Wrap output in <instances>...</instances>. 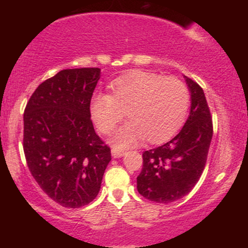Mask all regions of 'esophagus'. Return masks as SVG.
Listing matches in <instances>:
<instances>
[{
    "instance_id": "obj_1",
    "label": "esophagus",
    "mask_w": 248,
    "mask_h": 248,
    "mask_svg": "<svg viewBox=\"0 0 248 248\" xmlns=\"http://www.w3.org/2000/svg\"><path fill=\"white\" fill-rule=\"evenodd\" d=\"M112 155H113V157L118 158V157H121V156H124V152H121V150H116V149H112Z\"/></svg>"
}]
</instances>
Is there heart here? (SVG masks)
<instances>
[{
	"mask_svg": "<svg viewBox=\"0 0 248 248\" xmlns=\"http://www.w3.org/2000/svg\"><path fill=\"white\" fill-rule=\"evenodd\" d=\"M112 94L96 93L91 100V115L104 134L114 130L124 112L129 122L113 136L118 148L133 146L146 138L149 143L171 139L186 120L190 93L175 77L135 70L110 84Z\"/></svg>",
	"mask_w": 248,
	"mask_h": 248,
	"instance_id": "b5f03b06",
	"label": "heart"
}]
</instances>
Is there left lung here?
<instances>
[{"instance_id":"8db88e82","label":"left lung","mask_w":248,"mask_h":248,"mask_svg":"<svg viewBox=\"0 0 248 248\" xmlns=\"http://www.w3.org/2000/svg\"><path fill=\"white\" fill-rule=\"evenodd\" d=\"M191 109L183 128L163 146L142 154L138 191L155 203L168 204L186 196L197 184L207 160L213 126L204 91L186 77Z\"/></svg>"}]
</instances>
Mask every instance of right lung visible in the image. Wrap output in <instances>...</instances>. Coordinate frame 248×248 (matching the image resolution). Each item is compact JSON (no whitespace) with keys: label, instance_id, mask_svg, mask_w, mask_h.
Listing matches in <instances>:
<instances>
[{"label":"right lung","instance_id":"add662e5","mask_svg":"<svg viewBox=\"0 0 248 248\" xmlns=\"http://www.w3.org/2000/svg\"><path fill=\"white\" fill-rule=\"evenodd\" d=\"M99 67L62 70L43 81L24 109L23 150L41 189L59 205L77 209L98 196L112 160L96 135L91 99Z\"/></svg>","mask_w":248,"mask_h":248}]
</instances>
